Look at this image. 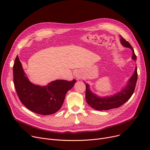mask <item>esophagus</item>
Here are the masks:
<instances>
[{
	"label": "esophagus",
	"mask_w": 150,
	"mask_h": 150,
	"mask_svg": "<svg viewBox=\"0 0 150 150\" xmlns=\"http://www.w3.org/2000/svg\"><path fill=\"white\" fill-rule=\"evenodd\" d=\"M75 76L76 77V78H78V79H79V78H81V75L78 73H76L75 74Z\"/></svg>",
	"instance_id": "obj_1"
}]
</instances>
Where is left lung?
<instances>
[{
	"label": "left lung",
	"instance_id": "1",
	"mask_svg": "<svg viewBox=\"0 0 150 150\" xmlns=\"http://www.w3.org/2000/svg\"><path fill=\"white\" fill-rule=\"evenodd\" d=\"M120 41L123 46L128 47L132 52V59L136 61V56L134 51L131 44L120 36ZM137 80V71L136 66L135 71L133 75L129 78L124 88L120 92H117L112 96L100 97L93 93L90 89V86L85 82L86 84V100L88 104L92 108L98 111H106L114 108H117L126 103L132 96L134 91Z\"/></svg>",
	"mask_w": 150,
	"mask_h": 150
}]
</instances>
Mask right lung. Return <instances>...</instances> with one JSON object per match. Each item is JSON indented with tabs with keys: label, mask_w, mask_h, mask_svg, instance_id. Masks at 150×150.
<instances>
[{
	"label": "right lung",
	"mask_w": 150,
	"mask_h": 150,
	"mask_svg": "<svg viewBox=\"0 0 150 150\" xmlns=\"http://www.w3.org/2000/svg\"><path fill=\"white\" fill-rule=\"evenodd\" d=\"M13 80L18 96L30 111L40 115H51L62 107L67 92L76 83L74 79L53 81L47 86L36 85L30 82L23 70L17 56L13 66Z\"/></svg>",
	"instance_id": "obj_1"
}]
</instances>
